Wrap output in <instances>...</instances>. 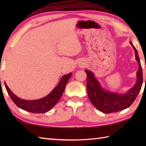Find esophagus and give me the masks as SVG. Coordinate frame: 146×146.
Masks as SVG:
<instances>
[{
    "mask_svg": "<svg viewBox=\"0 0 146 146\" xmlns=\"http://www.w3.org/2000/svg\"><path fill=\"white\" fill-rule=\"evenodd\" d=\"M84 65H83V64H81V66H83Z\"/></svg>",
    "mask_w": 146,
    "mask_h": 146,
    "instance_id": "obj_1",
    "label": "esophagus"
}]
</instances>
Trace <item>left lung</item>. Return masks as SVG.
<instances>
[{
  "instance_id": "left-lung-1",
  "label": "left lung",
  "mask_w": 146,
  "mask_h": 146,
  "mask_svg": "<svg viewBox=\"0 0 146 146\" xmlns=\"http://www.w3.org/2000/svg\"><path fill=\"white\" fill-rule=\"evenodd\" d=\"M135 50V58L138 64L137 72V80L135 84L125 93H118L106 90L101 86L91 71L86 70L87 74V91L89 98L93 105L105 113L118 112L127 108L135 100L138 94L141 90L143 82L142 69L138 56V51L133 43L130 42Z\"/></svg>"
}]
</instances>
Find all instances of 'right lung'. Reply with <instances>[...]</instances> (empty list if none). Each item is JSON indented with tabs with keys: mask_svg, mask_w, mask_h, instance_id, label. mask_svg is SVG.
Here are the masks:
<instances>
[{
	"mask_svg": "<svg viewBox=\"0 0 146 146\" xmlns=\"http://www.w3.org/2000/svg\"><path fill=\"white\" fill-rule=\"evenodd\" d=\"M72 73H70L64 75L61 78L57 86L53 89L51 92L46 97L35 100H26L19 98L10 90L6 83L5 82V87L10 96L11 100L15 104L22 110L33 113H44L48 112L55 106L62 95L65 87L69 79L71 78Z\"/></svg>",
	"mask_w": 146,
	"mask_h": 146,
	"instance_id": "add662e5",
	"label": "right lung"
}]
</instances>
